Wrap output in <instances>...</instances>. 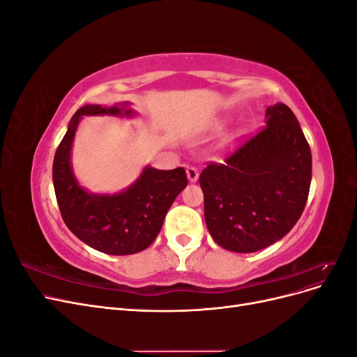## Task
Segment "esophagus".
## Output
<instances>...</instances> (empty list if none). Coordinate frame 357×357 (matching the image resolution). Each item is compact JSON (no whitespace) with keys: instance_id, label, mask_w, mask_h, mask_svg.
<instances>
[{"instance_id":"esophagus-1","label":"esophagus","mask_w":357,"mask_h":357,"mask_svg":"<svg viewBox=\"0 0 357 357\" xmlns=\"http://www.w3.org/2000/svg\"><path fill=\"white\" fill-rule=\"evenodd\" d=\"M186 174H188L189 181L195 183V181L198 180V177H199V171H198L195 167H188V168H186Z\"/></svg>"}]
</instances>
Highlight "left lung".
<instances>
[{
	"label": "left lung",
	"mask_w": 357,
	"mask_h": 357,
	"mask_svg": "<svg viewBox=\"0 0 357 357\" xmlns=\"http://www.w3.org/2000/svg\"><path fill=\"white\" fill-rule=\"evenodd\" d=\"M266 125L199 176L205 223L226 250L253 253L277 243L305 208L311 150L298 119L277 102Z\"/></svg>",
	"instance_id": "left-lung-1"
}]
</instances>
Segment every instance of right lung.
Masks as SVG:
<instances>
[{"mask_svg":"<svg viewBox=\"0 0 357 357\" xmlns=\"http://www.w3.org/2000/svg\"><path fill=\"white\" fill-rule=\"evenodd\" d=\"M131 116L125 107L84 105L74 113L67 134L53 159V186L59 211L68 229L84 244L107 255L143 252L158 236L169 207L188 186L185 168L146 167L126 190L116 195H93L79 186L71 169V146L82 116Z\"/></svg>","mask_w":357,"mask_h":357,"instance_id":"add662e5","label":"right lung"}]
</instances>
